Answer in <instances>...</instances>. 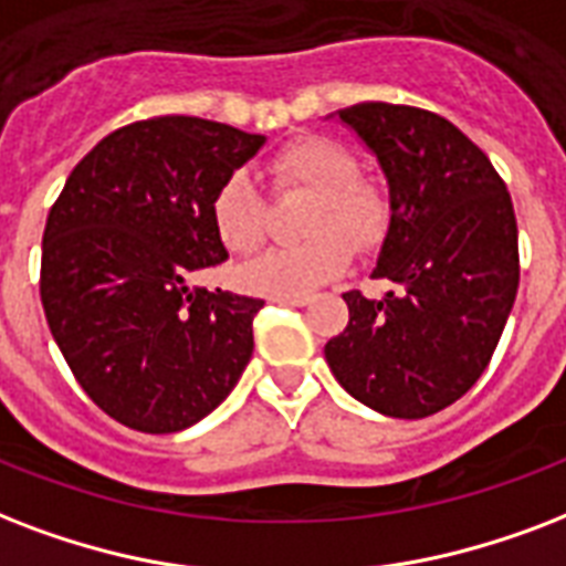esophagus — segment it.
Returning a JSON list of instances; mask_svg holds the SVG:
<instances>
[{
  "instance_id": "esophagus-1",
  "label": "esophagus",
  "mask_w": 566,
  "mask_h": 566,
  "mask_svg": "<svg viewBox=\"0 0 566 566\" xmlns=\"http://www.w3.org/2000/svg\"><path fill=\"white\" fill-rule=\"evenodd\" d=\"M274 304H286V306H310L313 297L310 295H283V297H271Z\"/></svg>"
}]
</instances>
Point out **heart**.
Instances as JSON below:
<instances>
[{
  "mask_svg": "<svg viewBox=\"0 0 566 566\" xmlns=\"http://www.w3.org/2000/svg\"><path fill=\"white\" fill-rule=\"evenodd\" d=\"M277 188L313 191L304 242L269 248L242 269V286L256 295H310L348 269L354 251H375L389 227V200L360 179V161L343 144L306 135L269 161ZM209 221L227 251L251 253L265 235V206L248 170H230L209 200Z\"/></svg>",
  "mask_w": 566,
  "mask_h": 566,
  "instance_id": "heart-1",
  "label": "heart"
}]
</instances>
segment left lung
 I'll list each match as a JSON object with an SVG mask.
<instances>
[{"label": "left lung", "instance_id": "obj_1", "mask_svg": "<svg viewBox=\"0 0 566 566\" xmlns=\"http://www.w3.org/2000/svg\"><path fill=\"white\" fill-rule=\"evenodd\" d=\"M339 120L378 156L389 230L371 277L380 301L345 292L348 327L324 345L333 378L396 419L454 405L488 369L520 286L514 203L490 159L446 117L357 103Z\"/></svg>", "mask_w": 566, "mask_h": 566}]
</instances>
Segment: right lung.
Listing matches in <instances>:
<instances>
[{
	"instance_id": "obj_1",
	"label": "right lung",
	"mask_w": 566,
	"mask_h": 566,
	"mask_svg": "<svg viewBox=\"0 0 566 566\" xmlns=\"http://www.w3.org/2000/svg\"><path fill=\"white\" fill-rule=\"evenodd\" d=\"M265 135L203 117H150L105 135L43 230L41 301L73 378L103 413L174 433L233 392L260 297L188 289L227 260L209 200Z\"/></svg>"
}]
</instances>
